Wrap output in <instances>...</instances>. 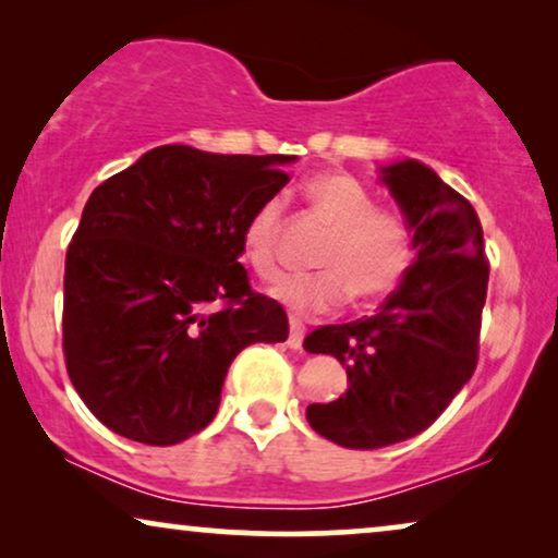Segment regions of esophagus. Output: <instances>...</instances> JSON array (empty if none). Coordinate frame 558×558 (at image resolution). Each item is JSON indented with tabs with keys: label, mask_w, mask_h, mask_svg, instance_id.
I'll return each mask as SVG.
<instances>
[{
	"label": "esophagus",
	"mask_w": 558,
	"mask_h": 558,
	"mask_svg": "<svg viewBox=\"0 0 558 558\" xmlns=\"http://www.w3.org/2000/svg\"><path fill=\"white\" fill-rule=\"evenodd\" d=\"M304 332H307V327L300 317H289V340L287 345L292 350H302V342H304Z\"/></svg>",
	"instance_id": "1"
}]
</instances>
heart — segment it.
I'll return each mask as SVG.
<instances>
[{
  "label": "heart",
  "instance_id": "b5f03b06",
  "mask_svg": "<svg viewBox=\"0 0 558 558\" xmlns=\"http://www.w3.org/2000/svg\"><path fill=\"white\" fill-rule=\"evenodd\" d=\"M312 210L335 231L319 251L312 274L287 277L274 294L300 315H325L345 304L373 302L391 294L407 277L416 254V233L399 210L378 208V201L350 174H319L307 187ZM287 201L271 195L251 213L243 228V258L256 277L274 281L281 274V233Z\"/></svg>",
  "mask_w": 558,
  "mask_h": 558
}]
</instances>
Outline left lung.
Returning a JSON list of instances; mask_svg holds the SVG:
<instances>
[{"label": "left lung", "mask_w": 558, "mask_h": 558, "mask_svg": "<svg viewBox=\"0 0 558 558\" xmlns=\"http://www.w3.org/2000/svg\"><path fill=\"white\" fill-rule=\"evenodd\" d=\"M384 182L416 233V262L376 315L317 327L307 353H330L348 371L338 401L310 403L319 437L378 449L424 432L475 373L490 264L470 201L414 159Z\"/></svg>", "instance_id": "left-lung-1"}]
</instances>
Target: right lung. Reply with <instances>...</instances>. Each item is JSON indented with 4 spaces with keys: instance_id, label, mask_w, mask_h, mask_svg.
I'll use <instances>...</instances> for the list:
<instances>
[{
    "instance_id": "right-lung-1",
    "label": "right lung",
    "mask_w": 558,
    "mask_h": 558,
    "mask_svg": "<svg viewBox=\"0 0 558 558\" xmlns=\"http://www.w3.org/2000/svg\"><path fill=\"white\" fill-rule=\"evenodd\" d=\"M292 159L165 144L90 193L65 254L63 355L111 432L185 441L216 416L233 357L287 340L284 307L251 289L239 258Z\"/></svg>"
}]
</instances>
